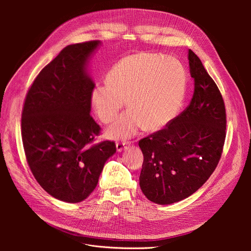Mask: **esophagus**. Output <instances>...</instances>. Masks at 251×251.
I'll return each mask as SVG.
<instances>
[{
    "instance_id": "1",
    "label": "esophagus",
    "mask_w": 251,
    "mask_h": 251,
    "mask_svg": "<svg viewBox=\"0 0 251 251\" xmlns=\"http://www.w3.org/2000/svg\"><path fill=\"white\" fill-rule=\"evenodd\" d=\"M128 146L127 142H117L116 143V149L118 152H122L123 150H125Z\"/></svg>"
}]
</instances>
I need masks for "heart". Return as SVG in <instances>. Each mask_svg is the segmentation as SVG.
Listing matches in <instances>:
<instances>
[{"label": "heart", "instance_id": "b5f03b06", "mask_svg": "<svg viewBox=\"0 0 251 251\" xmlns=\"http://www.w3.org/2000/svg\"><path fill=\"white\" fill-rule=\"evenodd\" d=\"M106 85L95 86L91 105L104 123L111 122L125 105L122 114L106 135L127 138L142 128L157 130L172 121L180 111L187 89V73L174 57L143 52L127 56L115 64L105 78Z\"/></svg>", "mask_w": 251, "mask_h": 251}]
</instances>
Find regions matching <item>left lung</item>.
<instances>
[{"mask_svg":"<svg viewBox=\"0 0 251 251\" xmlns=\"http://www.w3.org/2000/svg\"><path fill=\"white\" fill-rule=\"evenodd\" d=\"M195 92L186 110L165 129L139 141L144 156L140 188L158 204L183 201L216 170L226 139L223 96L198 55L188 52Z\"/></svg>","mask_w":251,"mask_h":251,"instance_id":"obj_1","label":"left lung"}]
</instances>
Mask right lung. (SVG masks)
<instances>
[{"mask_svg":"<svg viewBox=\"0 0 251 251\" xmlns=\"http://www.w3.org/2000/svg\"><path fill=\"white\" fill-rule=\"evenodd\" d=\"M101 42L70 45L40 73L22 114V138L35 180L51 197L80 202L96 188L115 143L89 146L100 127L90 116L94 81L88 64Z\"/></svg>","mask_w":251,"mask_h":251,"instance_id":"1","label":"right lung"}]
</instances>
